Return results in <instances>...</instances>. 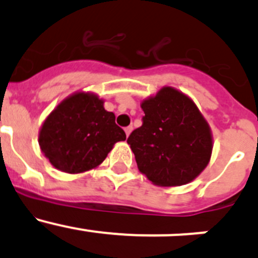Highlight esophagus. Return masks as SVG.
<instances>
[{
  "instance_id": "1",
  "label": "esophagus",
  "mask_w": 258,
  "mask_h": 258,
  "mask_svg": "<svg viewBox=\"0 0 258 258\" xmlns=\"http://www.w3.org/2000/svg\"><path fill=\"white\" fill-rule=\"evenodd\" d=\"M132 130H134V127H132V126H127L126 128H124V132H126V136L127 137L130 136V134H131V132H132Z\"/></svg>"
}]
</instances>
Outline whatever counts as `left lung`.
Returning a JSON list of instances; mask_svg holds the SVG:
<instances>
[{
	"instance_id": "left-lung-1",
	"label": "left lung",
	"mask_w": 258,
	"mask_h": 258,
	"mask_svg": "<svg viewBox=\"0 0 258 258\" xmlns=\"http://www.w3.org/2000/svg\"><path fill=\"white\" fill-rule=\"evenodd\" d=\"M144 123L130 135L139 171L160 187L189 183L207 167L211 127L189 96L165 86L141 102Z\"/></svg>"
}]
</instances>
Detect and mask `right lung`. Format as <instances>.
I'll return each mask as SVG.
<instances>
[{
	"label": "right lung",
	"mask_w": 258,
	"mask_h": 258,
	"mask_svg": "<svg viewBox=\"0 0 258 258\" xmlns=\"http://www.w3.org/2000/svg\"><path fill=\"white\" fill-rule=\"evenodd\" d=\"M105 100L88 91H77L62 100L46 117L38 145L52 166L66 173H83L100 166L114 144L126 134L114 122Z\"/></svg>",
	"instance_id": "1"
}]
</instances>
